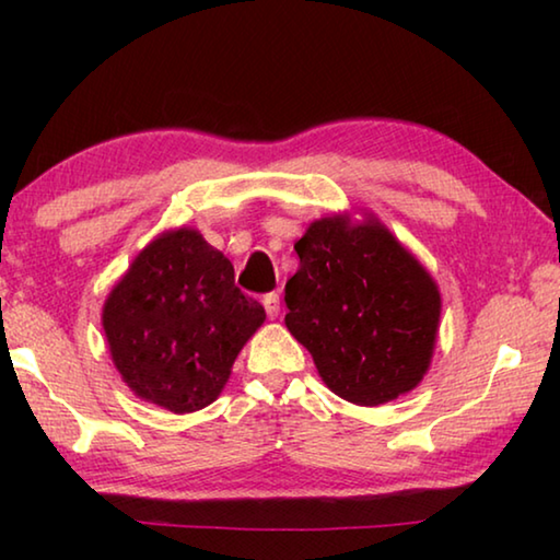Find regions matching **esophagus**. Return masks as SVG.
<instances>
[{
  "mask_svg": "<svg viewBox=\"0 0 560 560\" xmlns=\"http://www.w3.org/2000/svg\"><path fill=\"white\" fill-rule=\"evenodd\" d=\"M261 303H264V308H267V316H269V318H277V316H279L281 303H279L277 293H267V296L261 299Z\"/></svg>",
  "mask_w": 560,
  "mask_h": 560,
  "instance_id": "esophagus-1",
  "label": "esophagus"
}]
</instances>
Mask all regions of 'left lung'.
I'll return each instance as SVG.
<instances>
[{
    "instance_id": "8db88e82",
    "label": "left lung",
    "mask_w": 560,
    "mask_h": 560,
    "mask_svg": "<svg viewBox=\"0 0 560 560\" xmlns=\"http://www.w3.org/2000/svg\"><path fill=\"white\" fill-rule=\"evenodd\" d=\"M293 249L283 320L330 390L375 407L420 385L442 311L430 271L373 214L320 217Z\"/></svg>"
}]
</instances>
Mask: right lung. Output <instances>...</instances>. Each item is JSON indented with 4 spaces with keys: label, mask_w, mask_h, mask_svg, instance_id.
Listing matches in <instances>:
<instances>
[{
    "label": "right lung",
    "mask_w": 560,
    "mask_h": 560,
    "mask_svg": "<svg viewBox=\"0 0 560 560\" xmlns=\"http://www.w3.org/2000/svg\"><path fill=\"white\" fill-rule=\"evenodd\" d=\"M264 318L261 303L234 287L232 261L189 226L158 234L103 303L122 383L175 415L220 397Z\"/></svg>",
    "instance_id": "obj_1"
}]
</instances>
